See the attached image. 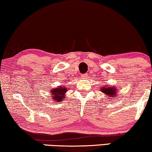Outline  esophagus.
<instances>
[{
    "instance_id": "34e87169",
    "label": "esophagus",
    "mask_w": 152,
    "mask_h": 152,
    "mask_svg": "<svg viewBox=\"0 0 152 152\" xmlns=\"http://www.w3.org/2000/svg\"><path fill=\"white\" fill-rule=\"evenodd\" d=\"M86 74H83V75H82V76H81V78H83V79H84V78H86Z\"/></svg>"
}]
</instances>
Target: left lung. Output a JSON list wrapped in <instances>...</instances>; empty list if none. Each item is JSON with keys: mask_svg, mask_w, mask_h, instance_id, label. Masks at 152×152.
<instances>
[{"mask_svg": "<svg viewBox=\"0 0 152 152\" xmlns=\"http://www.w3.org/2000/svg\"><path fill=\"white\" fill-rule=\"evenodd\" d=\"M100 91L103 93L104 95H105L109 100L108 101H110V99H114L117 96V94H118V87L116 86H112V85H103L100 88Z\"/></svg>", "mask_w": 152, "mask_h": 152, "instance_id": "1", "label": "left lung"}]
</instances>
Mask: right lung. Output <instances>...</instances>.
<instances>
[{
    "label": "right lung",
    "mask_w": 152,
    "mask_h": 152,
    "mask_svg": "<svg viewBox=\"0 0 152 152\" xmlns=\"http://www.w3.org/2000/svg\"><path fill=\"white\" fill-rule=\"evenodd\" d=\"M67 91V87L63 86H58L56 88H53L50 91L52 94V99L56 102H62L65 98V94Z\"/></svg>",
    "instance_id": "obj_1"
}]
</instances>
